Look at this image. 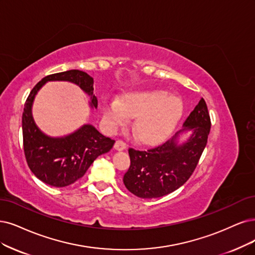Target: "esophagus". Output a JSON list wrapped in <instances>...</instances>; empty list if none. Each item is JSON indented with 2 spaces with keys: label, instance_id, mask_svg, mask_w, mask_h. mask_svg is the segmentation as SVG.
<instances>
[{
  "label": "esophagus",
  "instance_id": "34e87169",
  "mask_svg": "<svg viewBox=\"0 0 255 255\" xmlns=\"http://www.w3.org/2000/svg\"><path fill=\"white\" fill-rule=\"evenodd\" d=\"M115 149L116 150H119V151H122V150L126 149V144L123 142V140H117L116 144H115Z\"/></svg>",
  "mask_w": 255,
  "mask_h": 255
}]
</instances>
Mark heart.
<instances>
[{
	"label": "heart",
	"mask_w": 255,
	"mask_h": 255,
	"mask_svg": "<svg viewBox=\"0 0 255 255\" xmlns=\"http://www.w3.org/2000/svg\"><path fill=\"white\" fill-rule=\"evenodd\" d=\"M184 111L180 98L164 91H142L127 96L123 103L112 100L104 108V120L110 130L124 125L130 117L136 118L134 130L140 142L157 143L177 125Z\"/></svg>",
	"instance_id": "obj_1"
}]
</instances>
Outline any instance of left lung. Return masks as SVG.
I'll list each match as a JSON object with an SVG mask.
<instances>
[{
	"label": "left lung",
	"mask_w": 255,
	"mask_h": 255,
	"mask_svg": "<svg viewBox=\"0 0 255 255\" xmlns=\"http://www.w3.org/2000/svg\"><path fill=\"white\" fill-rule=\"evenodd\" d=\"M211 122L206 102L201 99L184 123V128L172 138L147 150L129 148L130 167L123 182L140 199L167 195L183 186L193 173L207 144ZM184 130H192L191 137L178 143Z\"/></svg>",
	"instance_id": "1"
}]
</instances>
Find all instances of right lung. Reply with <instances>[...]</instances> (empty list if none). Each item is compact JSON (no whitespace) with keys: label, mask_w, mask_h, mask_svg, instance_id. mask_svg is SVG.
Returning a JSON list of instances; mask_svg holds the SVG:
<instances>
[{"label":"right lung","mask_w":255,"mask_h":255,"mask_svg":"<svg viewBox=\"0 0 255 255\" xmlns=\"http://www.w3.org/2000/svg\"><path fill=\"white\" fill-rule=\"evenodd\" d=\"M50 81H67L86 92L91 99V108L98 107L93 94V79L81 70H68L47 75L37 83L28 96L22 117L23 145L28 166L32 173L47 185L66 187L81 178L94 159L110 151L116 140L104 136L90 124L83 125L74 132L62 137L43 133L32 118V104L43 85Z\"/></svg>","instance_id":"right-lung-1"}]
</instances>
